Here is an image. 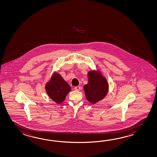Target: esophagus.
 I'll return each instance as SVG.
<instances>
[{
  "label": "esophagus",
  "mask_w": 157,
  "mask_h": 157,
  "mask_svg": "<svg viewBox=\"0 0 157 157\" xmlns=\"http://www.w3.org/2000/svg\"><path fill=\"white\" fill-rule=\"evenodd\" d=\"M74 89H75L76 90H77V91H79L80 90V89H81V87L80 86H75L74 87Z\"/></svg>",
  "instance_id": "obj_1"
}]
</instances>
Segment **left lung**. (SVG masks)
Returning <instances> with one entry per match:
<instances>
[{
    "mask_svg": "<svg viewBox=\"0 0 157 157\" xmlns=\"http://www.w3.org/2000/svg\"><path fill=\"white\" fill-rule=\"evenodd\" d=\"M88 79V83L83 87L85 95L90 103H95L105 97L108 84L106 79L96 71L89 72Z\"/></svg>",
    "mask_w": 157,
    "mask_h": 157,
    "instance_id": "8db88e82",
    "label": "left lung"
}]
</instances>
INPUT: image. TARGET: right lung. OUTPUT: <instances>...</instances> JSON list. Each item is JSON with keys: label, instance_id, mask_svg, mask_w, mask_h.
Returning <instances> with one entry per match:
<instances>
[{"label": "right lung", "instance_id": "right-lung-1", "mask_svg": "<svg viewBox=\"0 0 157 157\" xmlns=\"http://www.w3.org/2000/svg\"><path fill=\"white\" fill-rule=\"evenodd\" d=\"M45 89L50 98L58 104L63 101L71 91V87L59 74H54L50 81L47 83Z\"/></svg>", "mask_w": 157, "mask_h": 157}]
</instances>
